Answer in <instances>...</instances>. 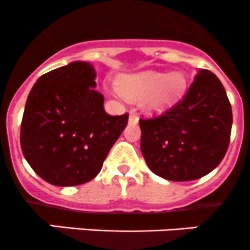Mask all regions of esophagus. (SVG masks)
Wrapping results in <instances>:
<instances>
[{
    "label": "esophagus",
    "instance_id": "34e87169",
    "mask_svg": "<svg viewBox=\"0 0 250 250\" xmlns=\"http://www.w3.org/2000/svg\"><path fill=\"white\" fill-rule=\"evenodd\" d=\"M138 123V118L136 117V115L131 114L130 117H128V125H136Z\"/></svg>",
    "mask_w": 250,
    "mask_h": 250
}]
</instances>
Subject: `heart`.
Masks as SVG:
<instances>
[{"label":"heart","instance_id":"b5f03b06","mask_svg":"<svg viewBox=\"0 0 250 250\" xmlns=\"http://www.w3.org/2000/svg\"><path fill=\"white\" fill-rule=\"evenodd\" d=\"M118 88L126 100H143L147 114L160 115L180 102L187 88V78L181 70L169 74L145 70L120 78Z\"/></svg>","mask_w":250,"mask_h":250}]
</instances>
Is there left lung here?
I'll return each mask as SVG.
<instances>
[{"instance_id":"1","label":"left lung","mask_w":250,"mask_h":250,"mask_svg":"<svg viewBox=\"0 0 250 250\" xmlns=\"http://www.w3.org/2000/svg\"><path fill=\"white\" fill-rule=\"evenodd\" d=\"M140 127L148 167L169 181H192L224 159L231 136V104L217 76L199 69L184 100L162 117L141 119Z\"/></svg>"}]
</instances>
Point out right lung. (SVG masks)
<instances>
[{
    "mask_svg": "<svg viewBox=\"0 0 250 250\" xmlns=\"http://www.w3.org/2000/svg\"><path fill=\"white\" fill-rule=\"evenodd\" d=\"M96 74L87 62H71L38 79L26 100L21 127L24 158L54 186L95 179L127 125V114L105 113Z\"/></svg>",
    "mask_w": 250,
    "mask_h": 250,
    "instance_id": "add662e5",
    "label": "right lung"
}]
</instances>
